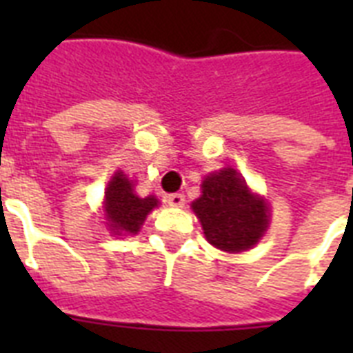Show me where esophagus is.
Here are the masks:
<instances>
[{
	"label": "esophagus",
	"mask_w": 353,
	"mask_h": 353,
	"mask_svg": "<svg viewBox=\"0 0 353 353\" xmlns=\"http://www.w3.org/2000/svg\"><path fill=\"white\" fill-rule=\"evenodd\" d=\"M166 201H168V205H170V207H183V205H185V196L179 192L168 194Z\"/></svg>",
	"instance_id": "esophagus-1"
}]
</instances>
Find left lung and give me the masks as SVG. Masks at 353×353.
<instances>
[{"label": "left lung", "instance_id": "obj_1", "mask_svg": "<svg viewBox=\"0 0 353 353\" xmlns=\"http://www.w3.org/2000/svg\"><path fill=\"white\" fill-rule=\"evenodd\" d=\"M192 210L209 243L221 251H247L268 229V205L249 192L245 179L232 168L205 177Z\"/></svg>", "mask_w": 353, "mask_h": 353}]
</instances>
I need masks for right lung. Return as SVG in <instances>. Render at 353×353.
<instances>
[{"instance_id": "add662e5", "label": "right lung", "mask_w": 353, "mask_h": 353, "mask_svg": "<svg viewBox=\"0 0 353 353\" xmlns=\"http://www.w3.org/2000/svg\"><path fill=\"white\" fill-rule=\"evenodd\" d=\"M157 199L154 196L139 198L133 194L132 183L121 170L112 177L106 188V218L110 221V229L115 234H137L144 218L150 210L157 207Z\"/></svg>"}]
</instances>
